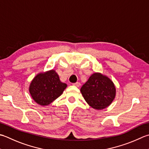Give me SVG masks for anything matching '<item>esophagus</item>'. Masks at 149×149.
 <instances>
[{"instance_id": "esophagus-1", "label": "esophagus", "mask_w": 149, "mask_h": 149, "mask_svg": "<svg viewBox=\"0 0 149 149\" xmlns=\"http://www.w3.org/2000/svg\"><path fill=\"white\" fill-rule=\"evenodd\" d=\"M73 85H74V86H77V87H79L80 86V83H79V82H77V83H73L72 84Z\"/></svg>"}]
</instances>
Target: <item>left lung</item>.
Here are the masks:
<instances>
[{
	"mask_svg": "<svg viewBox=\"0 0 149 149\" xmlns=\"http://www.w3.org/2000/svg\"><path fill=\"white\" fill-rule=\"evenodd\" d=\"M81 92L90 107L103 110L114 100L116 87L109 77L101 73H94L81 87Z\"/></svg>",
	"mask_w": 149,
	"mask_h": 149,
	"instance_id": "obj_1",
	"label": "left lung"
}]
</instances>
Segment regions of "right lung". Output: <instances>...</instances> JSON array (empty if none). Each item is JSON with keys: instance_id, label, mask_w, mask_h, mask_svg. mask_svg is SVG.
<instances>
[{"instance_id": "add662e5", "label": "right lung", "mask_w": 149, "mask_h": 149, "mask_svg": "<svg viewBox=\"0 0 149 149\" xmlns=\"http://www.w3.org/2000/svg\"><path fill=\"white\" fill-rule=\"evenodd\" d=\"M66 86L55 71L52 70L38 74L31 81L29 91L37 104L46 106L59 97Z\"/></svg>"}]
</instances>
